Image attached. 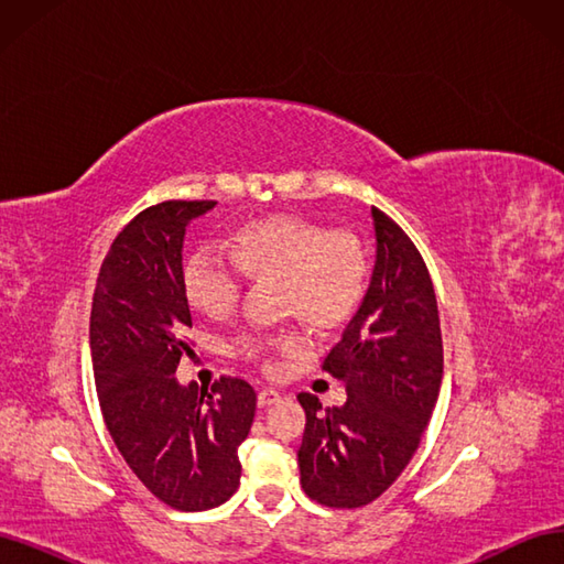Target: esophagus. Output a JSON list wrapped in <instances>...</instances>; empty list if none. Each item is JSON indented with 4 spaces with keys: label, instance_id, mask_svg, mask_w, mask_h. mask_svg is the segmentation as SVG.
Here are the masks:
<instances>
[{
    "label": "esophagus",
    "instance_id": "34e87169",
    "mask_svg": "<svg viewBox=\"0 0 564 564\" xmlns=\"http://www.w3.org/2000/svg\"><path fill=\"white\" fill-rule=\"evenodd\" d=\"M275 402H280V392L278 390H272V388L259 390V406H270V404H275Z\"/></svg>",
    "mask_w": 564,
    "mask_h": 564
}]
</instances>
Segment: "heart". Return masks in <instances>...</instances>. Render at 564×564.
<instances>
[{
  "label": "heart",
  "mask_w": 564,
  "mask_h": 564,
  "mask_svg": "<svg viewBox=\"0 0 564 564\" xmlns=\"http://www.w3.org/2000/svg\"><path fill=\"white\" fill-rule=\"evenodd\" d=\"M247 275L282 278L284 311L334 329L360 308L369 263L352 232L278 214L242 226L232 235L230 251L214 242L199 245L185 261L183 289L197 311L226 317L240 303ZM299 346L303 336L294 329L237 338V350L261 365H270L278 350Z\"/></svg>",
  "instance_id": "b5f03b06"
}]
</instances>
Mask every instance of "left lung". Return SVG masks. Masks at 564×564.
<instances>
[{
	"instance_id": "1",
	"label": "left lung",
	"mask_w": 564,
	"mask_h": 564,
	"mask_svg": "<svg viewBox=\"0 0 564 564\" xmlns=\"http://www.w3.org/2000/svg\"><path fill=\"white\" fill-rule=\"evenodd\" d=\"M377 265L360 311L324 357L344 381L340 406L301 392L305 433L301 487L329 508H362L398 480L419 449L442 383V332L435 289L416 245L371 207Z\"/></svg>"
}]
</instances>
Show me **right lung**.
Listing matches in <instances>:
<instances>
[{"label":"right lung","mask_w":564,"mask_h":564,"mask_svg":"<svg viewBox=\"0 0 564 564\" xmlns=\"http://www.w3.org/2000/svg\"><path fill=\"white\" fill-rule=\"evenodd\" d=\"M214 199H169L135 214L112 240L91 301L89 344L104 421L133 475L176 510H209L240 485L237 447L249 435L256 392L235 377L212 390L181 386L195 357L183 289L185 226Z\"/></svg>","instance_id":"add662e5"}]
</instances>
